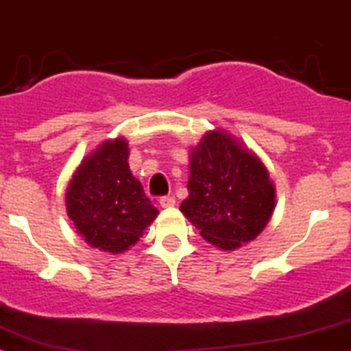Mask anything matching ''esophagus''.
<instances>
[{"label":"esophagus","mask_w":351,"mask_h":351,"mask_svg":"<svg viewBox=\"0 0 351 351\" xmlns=\"http://www.w3.org/2000/svg\"><path fill=\"white\" fill-rule=\"evenodd\" d=\"M159 204H160V208H173V206H175V199L169 197V195H166V197L159 199Z\"/></svg>","instance_id":"34e87169"}]
</instances>
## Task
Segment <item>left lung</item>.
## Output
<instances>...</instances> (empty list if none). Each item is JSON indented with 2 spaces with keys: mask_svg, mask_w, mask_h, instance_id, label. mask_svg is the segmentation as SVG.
I'll return each mask as SVG.
<instances>
[{
  "mask_svg": "<svg viewBox=\"0 0 351 351\" xmlns=\"http://www.w3.org/2000/svg\"><path fill=\"white\" fill-rule=\"evenodd\" d=\"M189 197L180 209L216 247L234 251L261 234L275 206L261 160L223 131H208L191 154Z\"/></svg>",
  "mask_w": 351,
  "mask_h": 351,
  "instance_id": "obj_1",
  "label": "left lung"
}]
</instances>
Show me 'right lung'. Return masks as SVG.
<instances>
[{
	"label": "right lung",
	"mask_w": 351,
	"mask_h": 351,
	"mask_svg": "<svg viewBox=\"0 0 351 351\" xmlns=\"http://www.w3.org/2000/svg\"><path fill=\"white\" fill-rule=\"evenodd\" d=\"M128 157L126 140H107L81 162L65 194L76 230L88 244L107 253L135 245L159 213L131 175Z\"/></svg>",
	"instance_id": "right-lung-1"
}]
</instances>
